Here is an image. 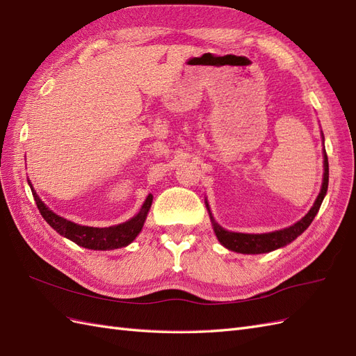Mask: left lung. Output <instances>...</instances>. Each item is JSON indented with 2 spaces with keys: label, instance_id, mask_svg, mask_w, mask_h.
<instances>
[{
  "label": "left lung",
  "instance_id": "8db88e82",
  "mask_svg": "<svg viewBox=\"0 0 356 356\" xmlns=\"http://www.w3.org/2000/svg\"><path fill=\"white\" fill-rule=\"evenodd\" d=\"M323 137V134H322ZM328 177H330V171H328V156L327 152L323 150V180H322V188L319 195L314 201L313 207L309 210V213L304 216L301 220L297 223H293L292 227L285 228V229H279V231H273V232H266V234H243V232H231L223 229L220 225L213 219L211 213H210V219L213 223V229H215V234L218 240L220 241V245L225 246L227 249L232 252H238V253H248V255H255V253H267L271 250H276L279 248H283L289 245L291 241L296 240L298 236H301L304 231L309 228L312 220L316 216V213L322 204L323 197L327 194L328 189Z\"/></svg>",
  "mask_w": 356,
  "mask_h": 356
}]
</instances>
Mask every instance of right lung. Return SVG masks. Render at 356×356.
<instances>
[{
  "label": "right lung",
  "instance_id": "1",
  "mask_svg": "<svg viewBox=\"0 0 356 356\" xmlns=\"http://www.w3.org/2000/svg\"><path fill=\"white\" fill-rule=\"evenodd\" d=\"M28 184L31 186V181L28 180ZM31 191L40 213H42V216L50 227H52L56 232H59L63 237H67L68 240L74 241L76 245L86 249H92V250H111V249L128 246L129 243L140 234L141 228H143V223L146 220L149 209L152 206V200H154L152 194H149L145 204L141 206L137 215L124 223H119V225L108 227V228H95V227L77 225L74 222L58 216L56 213L50 210L44 202L38 198L37 192L33 189V186H31Z\"/></svg>",
  "mask_w": 356,
  "mask_h": 356
}]
</instances>
